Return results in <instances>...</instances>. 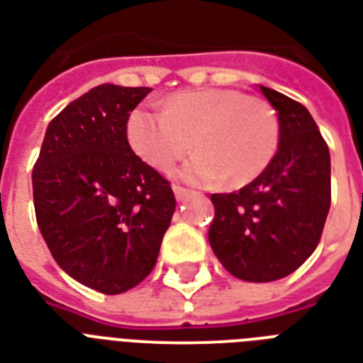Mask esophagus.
Instances as JSON below:
<instances>
[{
	"instance_id": "esophagus-1",
	"label": "esophagus",
	"mask_w": 363,
	"mask_h": 363,
	"mask_svg": "<svg viewBox=\"0 0 363 363\" xmlns=\"http://www.w3.org/2000/svg\"><path fill=\"white\" fill-rule=\"evenodd\" d=\"M173 192H175L177 201H184V199L192 194L190 190H186V188H182V186H173Z\"/></svg>"
}]
</instances>
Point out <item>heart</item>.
Masks as SVG:
<instances>
[{
  "label": "heart",
  "instance_id": "b5f03b06",
  "mask_svg": "<svg viewBox=\"0 0 363 363\" xmlns=\"http://www.w3.org/2000/svg\"><path fill=\"white\" fill-rule=\"evenodd\" d=\"M131 148L150 167L167 173L190 152L179 175L196 184L242 186L275 156L279 122L271 105L233 88L175 94L165 109L139 107L128 121Z\"/></svg>",
  "mask_w": 363,
  "mask_h": 363
}]
</instances>
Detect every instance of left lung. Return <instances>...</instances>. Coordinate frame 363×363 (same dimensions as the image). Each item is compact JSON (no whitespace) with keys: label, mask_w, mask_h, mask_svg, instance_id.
<instances>
[{"label":"left lung","mask_w":363,"mask_h":363,"mask_svg":"<svg viewBox=\"0 0 363 363\" xmlns=\"http://www.w3.org/2000/svg\"><path fill=\"white\" fill-rule=\"evenodd\" d=\"M279 118V148L239 192L213 194L209 242L233 277L271 282L315 252L332 203L330 150L303 105L259 86Z\"/></svg>","instance_id":"obj_1"}]
</instances>
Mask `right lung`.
<instances>
[{"mask_svg": "<svg viewBox=\"0 0 363 363\" xmlns=\"http://www.w3.org/2000/svg\"><path fill=\"white\" fill-rule=\"evenodd\" d=\"M150 88L99 84L48 124L31 173L41 235L84 286L122 294L152 271L175 213L169 182L128 143L130 113Z\"/></svg>", "mask_w": 363, "mask_h": 363, "instance_id": "add662e5", "label": "right lung"}]
</instances>
